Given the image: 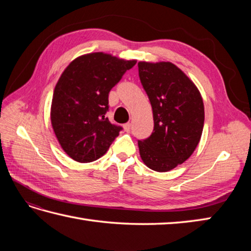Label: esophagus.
Here are the masks:
<instances>
[{
	"label": "esophagus",
	"mask_w": 251,
	"mask_h": 251,
	"mask_svg": "<svg viewBox=\"0 0 251 251\" xmlns=\"http://www.w3.org/2000/svg\"><path fill=\"white\" fill-rule=\"evenodd\" d=\"M130 127H131V124H130V123H126V124L124 125V129H125V131H129V130H130Z\"/></svg>",
	"instance_id": "esophagus-1"
}]
</instances>
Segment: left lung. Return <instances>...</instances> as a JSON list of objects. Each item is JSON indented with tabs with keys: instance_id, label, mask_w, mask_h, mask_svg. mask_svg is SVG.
Masks as SVG:
<instances>
[{
	"instance_id": "8db88e82",
	"label": "left lung",
	"mask_w": 251,
	"mask_h": 251,
	"mask_svg": "<svg viewBox=\"0 0 251 251\" xmlns=\"http://www.w3.org/2000/svg\"><path fill=\"white\" fill-rule=\"evenodd\" d=\"M138 69L154 120L151 136L138 140L140 156L149 168L168 172L185 162L199 145L204 103L194 83L174 63L140 61Z\"/></svg>"
}]
</instances>
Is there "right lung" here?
<instances>
[{
	"label": "right lung",
	"instance_id": "right-lung-1",
	"mask_svg": "<svg viewBox=\"0 0 251 251\" xmlns=\"http://www.w3.org/2000/svg\"><path fill=\"white\" fill-rule=\"evenodd\" d=\"M136 60L92 52L74 59L62 72L52 95L50 120L61 148L79 163L100 158L119 136L111 124L109 93Z\"/></svg>",
	"mask_w": 251,
	"mask_h": 251
}]
</instances>
